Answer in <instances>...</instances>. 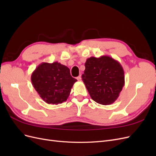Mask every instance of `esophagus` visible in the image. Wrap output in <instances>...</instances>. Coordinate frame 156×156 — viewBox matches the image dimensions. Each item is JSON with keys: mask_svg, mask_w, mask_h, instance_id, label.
Returning a JSON list of instances; mask_svg holds the SVG:
<instances>
[{"mask_svg": "<svg viewBox=\"0 0 156 156\" xmlns=\"http://www.w3.org/2000/svg\"><path fill=\"white\" fill-rule=\"evenodd\" d=\"M77 79L79 81H81V75H79V76H78V77H77Z\"/></svg>", "mask_w": 156, "mask_h": 156, "instance_id": "obj_1", "label": "esophagus"}]
</instances>
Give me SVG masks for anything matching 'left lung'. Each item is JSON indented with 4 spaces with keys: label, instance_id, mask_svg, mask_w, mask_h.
I'll use <instances>...</instances> for the list:
<instances>
[{
    "label": "left lung",
    "instance_id": "8db88e82",
    "mask_svg": "<svg viewBox=\"0 0 156 156\" xmlns=\"http://www.w3.org/2000/svg\"><path fill=\"white\" fill-rule=\"evenodd\" d=\"M82 80L91 98L99 104L114 103L124 86V69L120 63L109 56L88 58Z\"/></svg>",
    "mask_w": 156,
    "mask_h": 156
}]
</instances>
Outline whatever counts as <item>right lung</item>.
Masks as SVG:
<instances>
[{
    "label": "right lung",
    "instance_id": "1",
    "mask_svg": "<svg viewBox=\"0 0 156 156\" xmlns=\"http://www.w3.org/2000/svg\"><path fill=\"white\" fill-rule=\"evenodd\" d=\"M33 87L40 98L48 104L58 105L68 98L77 79L69 69L58 62H42L31 75Z\"/></svg>",
    "mask_w": 156,
    "mask_h": 156
}]
</instances>
